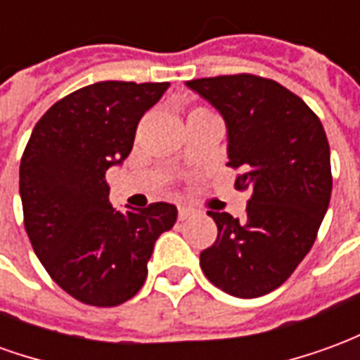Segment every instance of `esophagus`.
Returning <instances> with one entry per match:
<instances>
[{
    "mask_svg": "<svg viewBox=\"0 0 360 360\" xmlns=\"http://www.w3.org/2000/svg\"><path fill=\"white\" fill-rule=\"evenodd\" d=\"M191 216H193V212L188 210V208H179V214H177L179 221H185V219H188Z\"/></svg>",
    "mask_w": 360,
    "mask_h": 360,
    "instance_id": "1",
    "label": "esophagus"
}]
</instances>
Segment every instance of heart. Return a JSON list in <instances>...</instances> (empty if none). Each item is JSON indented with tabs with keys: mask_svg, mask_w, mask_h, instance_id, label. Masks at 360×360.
I'll return each mask as SVG.
<instances>
[{
	"mask_svg": "<svg viewBox=\"0 0 360 360\" xmlns=\"http://www.w3.org/2000/svg\"><path fill=\"white\" fill-rule=\"evenodd\" d=\"M198 111H206V110H195V111H191L188 115H193V113H198Z\"/></svg>",
	"mask_w": 360,
	"mask_h": 360,
	"instance_id": "heart-1",
	"label": "heart"
}]
</instances>
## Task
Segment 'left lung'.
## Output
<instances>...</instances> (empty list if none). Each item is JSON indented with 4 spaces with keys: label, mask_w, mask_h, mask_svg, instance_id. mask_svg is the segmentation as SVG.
I'll return each mask as SVG.
<instances>
[{
    "label": "left lung",
    "mask_w": 360,
    "mask_h": 360,
    "mask_svg": "<svg viewBox=\"0 0 360 360\" xmlns=\"http://www.w3.org/2000/svg\"><path fill=\"white\" fill-rule=\"evenodd\" d=\"M226 121L227 158L249 188L247 216L208 212L216 243L200 252L204 276L221 291L255 299L278 289L312 249L332 196L330 144L301 98L255 75L188 81Z\"/></svg>",
    "instance_id": "8db88e82"
}]
</instances>
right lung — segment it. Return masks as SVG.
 Wrapping results in <instances>:
<instances>
[{
	"instance_id": "add662e5",
	"label": "right lung",
	"mask_w": 360,
	"mask_h": 360,
	"mask_svg": "<svg viewBox=\"0 0 360 360\" xmlns=\"http://www.w3.org/2000/svg\"><path fill=\"white\" fill-rule=\"evenodd\" d=\"M167 89L169 82H94L53 103L30 134L19 169L25 227L46 271L77 301L117 307L134 297L154 243L177 219L169 202L113 208L105 183Z\"/></svg>"
}]
</instances>
